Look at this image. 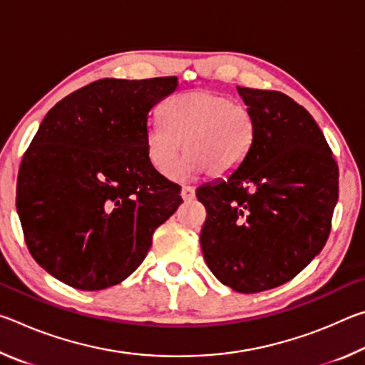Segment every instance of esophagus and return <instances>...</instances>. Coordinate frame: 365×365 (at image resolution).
<instances>
[{
    "label": "esophagus",
    "mask_w": 365,
    "mask_h": 365,
    "mask_svg": "<svg viewBox=\"0 0 365 365\" xmlns=\"http://www.w3.org/2000/svg\"><path fill=\"white\" fill-rule=\"evenodd\" d=\"M180 195H182V197H183L185 201L193 200V197H195V188L193 187H183L182 191H180Z\"/></svg>",
    "instance_id": "esophagus-1"
}]
</instances>
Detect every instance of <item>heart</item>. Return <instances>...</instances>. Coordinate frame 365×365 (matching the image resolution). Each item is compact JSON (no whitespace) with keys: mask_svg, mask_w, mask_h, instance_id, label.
I'll return each mask as SVG.
<instances>
[{"mask_svg":"<svg viewBox=\"0 0 365 365\" xmlns=\"http://www.w3.org/2000/svg\"><path fill=\"white\" fill-rule=\"evenodd\" d=\"M168 126L148 127L145 145L153 168L163 175L175 174L183 150L188 172L207 170L222 177L237 170L251 150L255 123L243 104L212 90H191L172 98L164 108ZM185 148H182V141Z\"/></svg>","mask_w":365,"mask_h":365,"instance_id":"obj_1","label":"heart"}]
</instances>
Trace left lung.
I'll return each mask as SVG.
<instances>
[{
  "mask_svg": "<svg viewBox=\"0 0 365 365\" xmlns=\"http://www.w3.org/2000/svg\"><path fill=\"white\" fill-rule=\"evenodd\" d=\"M255 123L240 168L196 190L207 217L201 250L215 279L238 293L280 287L330 235L338 165L316 120L292 98L237 86Z\"/></svg>",
  "mask_w": 365,
  "mask_h": 365,
  "instance_id": "8db88e82",
  "label": "left lung"
}]
</instances>
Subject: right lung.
Segmentation results:
<instances>
[{
    "label": "right lung",
    "mask_w": 365,
    "mask_h": 365,
    "mask_svg": "<svg viewBox=\"0 0 365 365\" xmlns=\"http://www.w3.org/2000/svg\"><path fill=\"white\" fill-rule=\"evenodd\" d=\"M177 77L103 78L48 110L22 158L16 207L30 255L83 292L137 270L153 233L182 205L153 168L145 137Z\"/></svg>",
    "instance_id": "obj_1"
}]
</instances>
